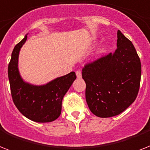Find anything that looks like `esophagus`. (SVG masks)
Returning <instances> with one entry per match:
<instances>
[{"label":"esophagus","mask_w":150,"mask_h":150,"mask_svg":"<svg viewBox=\"0 0 150 150\" xmlns=\"http://www.w3.org/2000/svg\"><path fill=\"white\" fill-rule=\"evenodd\" d=\"M75 73H76V76H77V78L80 79V78L81 77V71H80V70H77Z\"/></svg>","instance_id":"34e87169"}]
</instances>
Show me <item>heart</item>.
Wrapping results in <instances>:
<instances>
[{"mask_svg":"<svg viewBox=\"0 0 150 150\" xmlns=\"http://www.w3.org/2000/svg\"><path fill=\"white\" fill-rule=\"evenodd\" d=\"M103 51H104V49H102V52H103Z\"/></svg>","mask_w":150,"mask_h":150,"instance_id":"heart-1","label":"heart"}]
</instances>
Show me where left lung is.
I'll list each match as a JSON object with an SVG mask.
<instances>
[{
	"instance_id": "1",
	"label": "left lung",
	"mask_w": 150,
	"mask_h": 150,
	"mask_svg": "<svg viewBox=\"0 0 150 150\" xmlns=\"http://www.w3.org/2000/svg\"><path fill=\"white\" fill-rule=\"evenodd\" d=\"M117 48L82 69L86 99L96 116L108 118L126 110L136 100L141 79L140 59L134 45L120 31Z\"/></svg>"
}]
</instances>
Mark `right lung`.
<instances>
[{
	"label": "right lung",
	"mask_w": 150,
	"mask_h": 150,
	"mask_svg": "<svg viewBox=\"0 0 150 150\" xmlns=\"http://www.w3.org/2000/svg\"><path fill=\"white\" fill-rule=\"evenodd\" d=\"M27 35L14 47L8 64L11 93L17 109L28 119L37 122H49L59 117L63 97L76 79L74 71L52 80L44 86L24 81L18 71V55Z\"/></svg>",
	"instance_id": "obj_1"
}]
</instances>
